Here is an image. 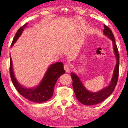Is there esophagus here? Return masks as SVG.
<instances>
[{"label":"esophagus","mask_w":128,"mask_h":128,"mask_svg":"<svg viewBox=\"0 0 128 128\" xmlns=\"http://www.w3.org/2000/svg\"><path fill=\"white\" fill-rule=\"evenodd\" d=\"M64 70H65L66 72H70V67H69L68 64H64Z\"/></svg>","instance_id":"esophagus-1"}]
</instances>
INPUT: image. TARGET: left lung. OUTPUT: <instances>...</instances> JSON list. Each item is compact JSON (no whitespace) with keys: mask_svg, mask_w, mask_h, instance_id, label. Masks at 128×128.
Here are the masks:
<instances>
[{"mask_svg":"<svg viewBox=\"0 0 128 128\" xmlns=\"http://www.w3.org/2000/svg\"><path fill=\"white\" fill-rule=\"evenodd\" d=\"M104 34L112 41L114 53L116 58V64L114 68L113 76L110 85L101 91L93 92L88 91L85 87L78 76L75 73L71 72V76L72 80V87L76 98L80 102L86 105H94L98 104L104 101L114 92L117 84L119 76V66H120V56L118 54L116 44H115V38L111 30L106 25H104Z\"/></svg>","mask_w":128,"mask_h":128,"instance_id":"obj_1","label":"left lung"}]
</instances>
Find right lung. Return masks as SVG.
Segmentation results:
<instances>
[{
    "label": "right lung",
    "mask_w": 128,
    "mask_h": 128,
    "mask_svg": "<svg viewBox=\"0 0 128 128\" xmlns=\"http://www.w3.org/2000/svg\"><path fill=\"white\" fill-rule=\"evenodd\" d=\"M27 24V23L23 25L18 30L12 42L11 47L13 46L18 37L21 36L22 32L26 27ZM63 66L64 65L61 62L52 64L47 70L39 85L34 88H27L20 85L15 78L13 69L12 61L10 56V74L13 85L20 95L27 100L36 103L44 102L52 98L53 94L54 86L58 78L65 73Z\"/></svg>",
    "instance_id": "add662e5"
}]
</instances>
